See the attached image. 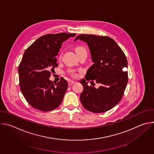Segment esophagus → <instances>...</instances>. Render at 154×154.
I'll list each match as a JSON object with an SVG mask.
<instances>
[{"label":"esophagus","instance_id":"1","mask_svg":"<svg viewBox=\"0 0 154 154\" xmlns=\"http://www.w3.org/2000/svg\"><path fill=\"white\" fill-rule=\"evenodd\" d=\"M74 83H75V82H74V81H69V82H68V85H69V86H71V85H73Z\"/></svg>","mask_w":154,"mask_h":154}]
</instances>
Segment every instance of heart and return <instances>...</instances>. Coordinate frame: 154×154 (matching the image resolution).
Listing matches in <instances>:
<instances>
[{"mask_svg":"<svg viewBox=\"0 0 154 154\" xmlns=\"http://www.w3.org/2000/svg\"><path fill=\"white\" fill-rule=\"evenodd\" d=\"M75 52L77 53V55H79V54H80L82 52H86V49L83 47H82V46L76 47L75 48ZM60 58H61V55L60 56ZM67 73H68V74H69L70 76L72 77H75L77 76V73H76L74 69H68L67 71Z\"/></svg>","mask_w":154,"mask_h":154,"instance_id":"b5f03b06","label":"heart"}]
</instances>
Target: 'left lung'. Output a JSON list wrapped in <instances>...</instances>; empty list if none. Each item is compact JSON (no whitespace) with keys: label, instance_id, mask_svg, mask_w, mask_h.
Segmentation results:
<instances>
[{"label":"left lung","instance_id":"1","mask_svg":"<svg viewBox=\"0 0 154 154\" xmlns=\"http://www.w3.org/2000/svg\"><path fill=\"white\" fill-rule=\"evenodd\" d=\"M80 39L87 43L94 64L87 71L85 79L94 81L101 86L96 89L80 81L83 91L80 101L83 107L93 113H103L113 108L121 100L128 82L126 57L114 39L106 36L81 34ZM94 85L95 84L93 83Z\"/></svg>","mask_w":154,"mask_h":154}]
</instances>
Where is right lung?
<instances>
[{
	"label": "right lung",
	"mask_w": 154,
	"mask_h": 154,
	"mask_svg": "<svg viewBox=\"0 0 154 154\" xmlns=\"http://www.w3.org/2000/svg\"><path fill=\"white\" fill-rule=\"evenodd\" d=\"M75 35L67 33L43 35L24 52L18 68L19 86L32 107L49 112L61 104L68 89V82L61 78L54 83L49 78L51 72L58 66L55 56L62 42Z\"/></svg>",
	"instance_id": "obj_1"
}]
</instances>
